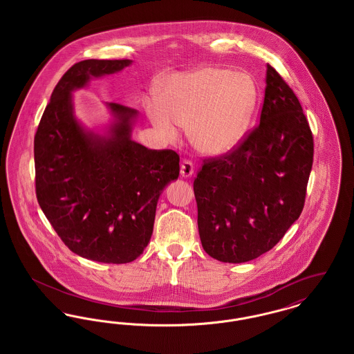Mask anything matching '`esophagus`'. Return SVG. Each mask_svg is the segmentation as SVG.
<instances>
[{"label": "esophagus", "mask_w": 354, "mask_h": 354, "mask_svg": "<svg viewBox=\"0 0 354 354\" xmlns=\"http://www.w3.org/2000/svg\"><path fill=\"white\" fill-rule=\"evenodd\" d=\"M194 174V165L189 162V160H185L180 166V175L182 178H191Z\"/></svg>", "instance_id": "esophagus-1"}]
</instances>
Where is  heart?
<instances>
[{
	"mask_svg": "<svg viewBox=\"0 0 354 354\" xmlns=\"http://www.w3.org/2000/svg\"><path fill=\"white\" fill-rule=\"evenodd\" d=\"M256 86L243 73L201 68L160 82L159 98L146 103L147 115L169 140L189 127L198 151L218 156L231 151L245 133L256 106Z\"/></svg>",
	"mask_w": 354,
	"mask_h": 354,
	"instance_id": "b5f03b06",
	"label": "heart"
}]
</instances>
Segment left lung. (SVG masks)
<instances>
[{"instance_id": "1", "label": "left lung", "mask_w": 354, "mask_h": 354, "mask_svg": "<svg viewBox=\"0 0 354 354\" xmlns=\"http://www.w3.org/2000/svg\"><path fill=\"white\" fill-rule=\"evenodd\" d=\"M312 163L303 107L267 65L260 124L232 153L204 162L194 182L203 250L232 264L268 252L303 211Z\"/></svg>"}]
</instances>
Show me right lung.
Returning <instances> with one entry per match:
<instances>
[{"label":"right lung","instance_id":"1","mask_svg":"<svg viewBox=\"0 0 354 354\" xmlns=\"http://www.w3.org/2000/svg\"><path fill=\"white\" fill-rule=\"evenodd\" d=\"M131 59H86L55 86L34 138L37 201L71 252L124 264L147 247L159 196L179 176V155L133 139L138 111L104 103L101 130L77 117L74 95L93 78L115 74Z\"/></svg>","mask_w":354,"mask_h":354}]
</instances>
